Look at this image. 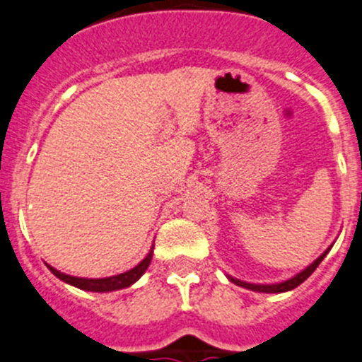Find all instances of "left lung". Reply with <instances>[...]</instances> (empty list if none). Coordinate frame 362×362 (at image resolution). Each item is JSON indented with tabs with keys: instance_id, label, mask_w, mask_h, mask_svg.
Listing matches in <instances>:
<instances>
[{
	"instance_id": "8db88e82",
	"label": "left lung",
	"mask_w": 362,
	"mask_h": 362,
	"mask_svg": "<svg viewBox=\"0 0 362 362\" xmlns=\"http://www.w3.org/2000/svg\"><path fill=\"white\" fill-rule=\"evenodd\" d=\"M332 245H329L327 249H325L324 252H322L320 256H318L317 259H315L313 263H310V265L306 267V269H303L299 272V274L292 276L290 279H286V281H281V283H270V285H258V283H247V281H240V279L237 278H231V276H226L228 279H230L231 283H235L237 286H242V288H247V290H252V292H259V293H283V292H290V290L297 288V286L300 285V283L306 281L308 278H310L311 274L315 272V269H317L318 265L322 263V259L327 256V252L331 251Z\"/></svg>"
}]
</instances>
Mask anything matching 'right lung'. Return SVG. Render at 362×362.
<instances>
[{"label":"right lung","mask_w":362,"mask_h":362,"mask_svg":"<svg viewBox=\"0 0 362 362\" xmlns=\"http://www.w3.org/2000/svg\"><path fill=\"white\" fill-rule=\"evenodd\" d=\"M152 256H153V245H152V249L148 251V255H146L145 258L138 263V265L132 267L131 270H127V272H122V274L111 276V278H97V279L76 278V276L63 274V272L56 270L54 267L47 265V263H45V265H47V269L51 270L56 278L62 279V281L66 283V285H72V286H76V288L86 290V292L103 293V292H115V290H122V288H127V286L134 285V283L138 281V279L146 272L150 262H152Z\"/></svg>","instance_id":"right-lung-1"}]
</instances>
